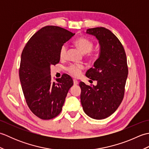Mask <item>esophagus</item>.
<instances>
[{
    "label": "esophagus",
    "instance_id": "1",
    "mask_svg": "<svg viewBox=\"0 0 149 149\" xmlns=\"http://www.w3.org/2000/svg\"><path fill=\"white\" fill-rule=\"evenodd\" d=\"M78 84H79V82L77 80L74 79V85H77Z\"/></svg>",
    "mask_w": 149,
    "mask_h": 149
}]
</instances>
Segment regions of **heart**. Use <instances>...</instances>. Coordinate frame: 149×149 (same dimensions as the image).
Returning a JSON list of instances; mask_svg holds the SVG:
<instances>
[{
  "instance_id": "b5f03b06",
  "label": "heart",
  "mask_w": 149,
  "mask_h": 149,
  "mask_svg": "<svg viewBox=\"0 0 149 149\" xmlns=\"http://www.w3.org/2000/svg\"><path fill=\"white\" fill-rule=\"evenodd\" d=\"M74 43L83 54L90 52L93 47V43L90 40L84 37L79 38L75 41ZM66 51H67V46L66 45H63L61 47L59 52V56L61 58H65ZM83 69V66L81 65H72L67 68V70L70 73V74L72 75L73 77H77L80 76L81 70Z\"/></svg>"
}]
</instances>
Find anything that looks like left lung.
<instances>
[{"label": "left lung", "instance_id": "obj_1", "mask_svg": "<svg viewBox=\"0 0 149 149\" xmlns=\"http://www.w3.org/2000/svg\"><path fill=\"white\" fill-rule=\"evenodd\" d=\"M86 33L99 41L100 52L93 67L86 73L97 84L91 86L81 82V102L88 116L102 120L111 115L123 100L128 75L127 58L121 42L109 29L95 27Z\"/></svg>", "mask_w": 149, "mask_h": 149}]
</instances>
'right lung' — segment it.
Masks as SVG:
<instances>
[{
  "label": "right lung",
  "instance_id": "right-lung-1",
  "mask_svg": "<svg viewBox=\"0 0 149 149\" xmlns=\"http://www.w3.org/2000/svg\"><path fill=\"white\" fill-rule=\"evenodd\" d=\"M75 34L58 26H49L31 38L21 55L19 77L26 102L34 115L43 120L61 113L68 91L74 83L64 74L58 83L51 80L50 66L59 62V52Z\"/></svg>",
  "mask_w": 149,
  "mask_h": 149
}]
</instances>
